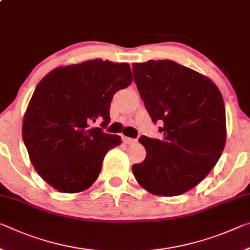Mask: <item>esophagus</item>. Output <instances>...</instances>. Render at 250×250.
Masks as SVG:
<instances>
[{"mask_svg": "<svg viewBox=\"0 0 250 250\" xmlns=\"http://www.w3.org/2000/svg\"><path fill=\"white\" fill-rule=\"evenodd\" d=\"M122 140H124L125 145H132L137 141L136 139H131V138H128V137H124V138H122Z\"/></svg>", "mask_w": 250, "mask_h": 250, "instance_id": "obj_1", "label": "esophagus"}]
</instances>
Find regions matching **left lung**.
<instances>
[{"label":"left lung","mask_w":250,"mask_h":250,"mask_svg":"<svg viewBox=\"0 0 250 250\" xmlns=\"http://www.w3.org/2000/svg\"><path fill=\"white\" fill-rule=\"evenodd\" d=\"M133 79L164 138L141 136L146 148L132 172L156 196L187 192L203 181L224 151L227 138L224 99L210 79L170 60L133 63Z\"/></svg>","instance_id":"8db88e82"}]
</instances>
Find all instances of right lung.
Here are the masks:
<instances>
[{"label": "right lung", "mask_w": 250, "mask_h": 250, "mask_svg": "<svg viewBox=\"0 0 250 250\" xmlns=\"http://www.w3.org/2000/svg\"><path fill=\"white\" fill-rule=\"evenodd\" d=\"M132 82L128 63L84 61L50 71L39 82L23 117L22 137L35 171L60 192L84 191L97 180L117 134L91 126L110 122L117 91Z\"/></svg>", "instance_id": "right-lung-1"}]
</instances>
